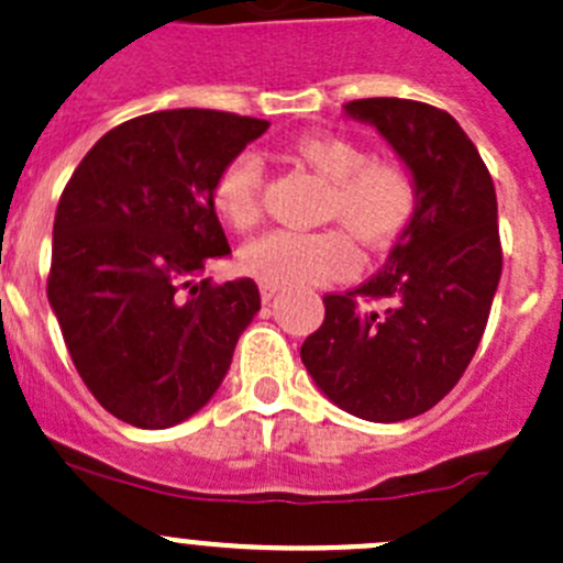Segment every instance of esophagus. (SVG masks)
<instances>
[{
	"mask_svg": "<svg viewBox=\"0 0 563 563\" xmlns=\"http://www.w3.org/2000/svg\"><path fill=\"white\" fill-rule=\"evenodd\" d=\"M279 292V284H271V282H260V295H263V300L265 303H268L271 298H274V295Z\"/></svg>",
	"mask_w": 563,
	"mask_h": 563,
	"instance_id": "34e87169",
	"label": "esophagus"
}]
</instances>
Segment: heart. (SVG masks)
Segmentation results:
<instances>
[{"label": "heart", "instance_id": "b5f03b06", "mask_svg": "<svg viewBox=\"0 0 563 563\" xmlns=\"http://www.w3.org/2000/svg\"><path fill=\"white\" fill-rule=\"evenodd\" d=\"M287 155L325 183L320 219L342 224L366 252L391 249L419 216L421 191L410 166L397 158H369V150L355 139L309 131L287 144ZM210 197L232 230H252L263 213L260 155H235L219 172ZM238 263L260 282L306 287L353 274L355 249L342 230H276L246 243Z\"/></svg>", "mask_w": 563, "mask_h": 563}]
</instances>
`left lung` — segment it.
Masks as SVG:
<instances>
[{
  "label": "left lung",
  "instance_id": "1",
  "mask_svg": "<svg viewBox=\"0 0 563 563\" xmlns=\"http://www.w3.org/2000/svg\"><path fill=\"white\" fill-rule=\"evenodd\" d=\"M344 111L397 150L421 205L369 282L322 298L325 320L300 361L333 405L391 424L427 413L468 369L504 268L498 202L476 144L449 111L405 98L350 100ZM372 299L387 306L369 310Z\"/></svg>",
  "mask_w": 563,
  "mask_h": 563
}]
</instances>
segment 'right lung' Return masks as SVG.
Segmentation results:
<instances>
[{"mask_svg": "<svg viewBox=\"0 0 563 563\" xmlns=\"http://www.w3.org/2000/svg\"><path fill=\"white\" fill-rule=\"evenodd\" d=\"M268 125L216 109L133 117L59 197L48 303L85 386L125 424L166 430L205 408L260 311L252 279L202 274L230 254L216 177Z\"/></svg>", "mask_w": 563, "mask_h": 563, "instance_id": "obj_1", "label": "right lung"}]
</instances>
